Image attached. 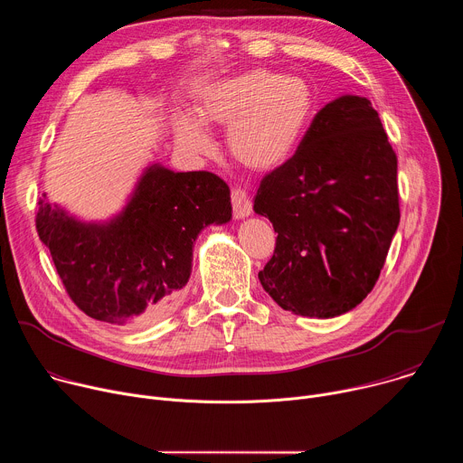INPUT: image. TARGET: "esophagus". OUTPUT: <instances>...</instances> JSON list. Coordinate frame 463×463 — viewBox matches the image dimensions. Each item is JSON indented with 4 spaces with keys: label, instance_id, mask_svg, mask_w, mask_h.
Listing matches in <instances>:
<instances>
[{
    "label": "esophagus",
    "instance_id": "obj_1",
    "mask_svg": "<svg viewBox=\"0 0 463 463\" xmlns=\"http://www.w3.org/2000/svg\"><path fill=\"white\" fill-rule=\"evenodd\" d=\"M231 200H232V213H234L236 220H245L252 214L249 195L245 194V190L234 188L232 194H231Z\"/></svg>",
    "mask_w": 463,
    "mask_h": 463
}]
</instances>
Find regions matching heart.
I'll use <instances>...</instances> for the list:
<instances>
[{"instance_id":"obj_1","label":"heart","mask_w":463,"mask_h":463,"mask_svg":"<svg viewBox=\"0 0 463 463\" xmlns=\"http://www.w3.org/2000/svg\"><path fill=\"white\" fill-rule=\"evenodd\" d=\"M315 109L307 80L256 68L207 84L195 99V118H175L174 137L181 152L203 157L214 150L207 128H229L231 156L249 170L273 172L297 154Z\"/></svg>"}]
</instances>
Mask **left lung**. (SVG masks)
I'll list each match as a JSON object with an SVG mask.
<instances>
[{
  "label": "left lung",
  "mask_w": 463,
  "mask_h": 463,
  "mask_svg": "<svg viewBox=\"0 0 463 463\" xmlns=\"http://www.w3.org/2000/svg\"><path fill=\"white\" fill-rule=\"evenodd\" d=\"M273 258L258 273L286 311L334 318L375 286L400 225L398 159L366 97L341 95L313 118L289 163L260 183Z\"/></svg>",
  "instance_id": "1"
}]
</instances>
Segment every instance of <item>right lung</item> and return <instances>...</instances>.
I'll list each match as a JSON object with an SVG mask.
<instances>
[{
	"label": "right lung",
	"mask_w": 463,
	"mask_h": 463,
	"mask_svg": "<svg viewBox=\"0 0 463 463\" xmlns=\"http://www.w3.org/2000/svg\"><path fill=\"white\" fill-rule=\"evenodd\" d=\"M36 229L71 300L91 318L128 326L161 318L192 273L194 245L232 220L231 190L211 172L148 165L108 220H82L40 197Z\"/></svg>",
	"instance_id": "right-lung-1"
}]
</instances>
